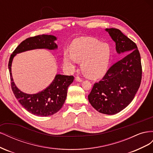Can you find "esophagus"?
<instances>
[{
    "label": "esophagus",
    "instance_id": "1",
    "mask_svg": "<svg viewBox=\"0 0 153 153\" xmlns=\"http://www.w3.org/2000/svg\"><path fill=\"white\" fill-rule=\"evenodd\" d=\"M75 80H76V82H82L83 81V80L82 79V78H80V77H78V76H77V77L75 78Z\"/></svg>",
    "mask_w": 153,
    "mask_h": 153
}]
</instances>
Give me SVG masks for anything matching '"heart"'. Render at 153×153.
<instances>
[{
	"label": "heart",
	"mask_w": 153,
	"mask_h": 153,
	"mask_svg": "<svg viewBox=\"0 0 153 153\" xmlns=\"http://www.w3.org/2000/svg\"><path fill=\"white\" fill-rule=\"evenodd\" d=\"M111 55L109 45L91 37H83L73 41L71 50L64 52V61L74 67L81 62L82 72L87 77L96 78L107 70Z\"/></svg>",
	"instance_id": "1"
}]
</instances>
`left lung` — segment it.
Instances as JSON below:
<instances>
[{
	"instance_id": "obj_1",
	"label": "left lung",
	"mask_w": 153,
	"mask_h": 153,
	"mask_svg": "<svg viewBox=\"0 0 153 153\" xmlns=\"http://www.w3.org/2000/svg\"><path fill=\"white\" fill-rule=\"evenodd\" d=\"M115 43L117 52L129 53L111 66L102 80L95 83L88 96L99 112L107 115L121 112L130 103L140 85L141 58L137 45L117 29H106Z\"/></svg>"
}]
</instances>
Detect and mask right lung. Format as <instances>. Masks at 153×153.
Listing matches in <instances>:
<instances>
[{
  "label": "right lung",
  "instance_id": "add662e5",
  "mask_svg": "<svg viewBox=\"0 0 153 153\" xmlns=\"http://www.w3.org/2000/svg\"><path fill=\"white\" fill-rule=\"evenodd\" d=\"M55 40H57L55 36L45 34L27 38L23 41L14 50L8 64L11 89L16 98L25 110L39 117L52 115L62 107L67 96L68 88L73 82L74 76L56 75L53 82L45 89L36 94H29L18 89L13 82L11 64L14 57L17 53L38 48L57 49V45L55 43Z\"/></svg>",
  "mask_w": 153,
  "mask_h": 153
}]
</instances>
